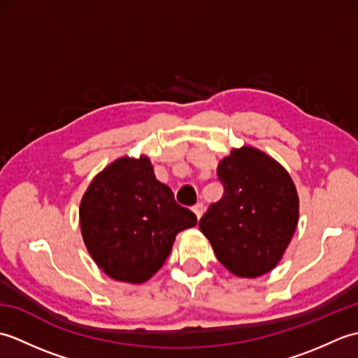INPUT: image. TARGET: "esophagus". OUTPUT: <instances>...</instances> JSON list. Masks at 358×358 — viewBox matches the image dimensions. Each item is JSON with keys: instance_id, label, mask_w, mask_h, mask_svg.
Masks as SVG:
<instances>
[{"instance_id": "1", "label": "esophagus", "mask_w": 358, "mask_h": 358, "mask_svg": "<svg viewBox=\"0 0 358 358\" xmlns=\"http://www.w3.org/2000/svg\"><path fill=\"white\" fill-rule=\"evenodd\" d=\"M192 210L195 212V215H196V218H201V215H203V212H204V204L200 201V203H196L195 206L192 208Z\"/></svg>"}]
</instances>
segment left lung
Here are the masks:
<instances>
[{"label":"left lung","instance_id":"8db88e82","mask_svg":"<svg viewBox=\"0 0 358 358\" xmlns=\"http://www.w3.org/2000/svg\"><path fill=\"white\" fill-rule=\"evenodd\" d=\"M224 187L200 220L215 257L234 275L255 278L283 257L299 223V194L275 159L250 146L234 149L218 163Z\"/></svg>","mask_w":358,"mask_h":358}]
</instances>
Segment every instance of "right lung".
Returning a JSON list of instances; mask_svg holds the SVG:
<instances>
[{
  "mask_svg": "<svg viewBox=\"0 0 358 358\" xmlns=\"http://www.w3.org/2000/svg\"><path fill=\"white\" fill-rule=\"evenodd\" d=\"M196 224L192 210L155 178L148 157H121L96 175L80 204L90 257L106 275L144 283L164 264L177 234Z\"/></svg>",
  "mask_w": 358,
  "mask_h": 358,
  "instance_id": "1",
  "label": "right lung"
}]
</instances>
